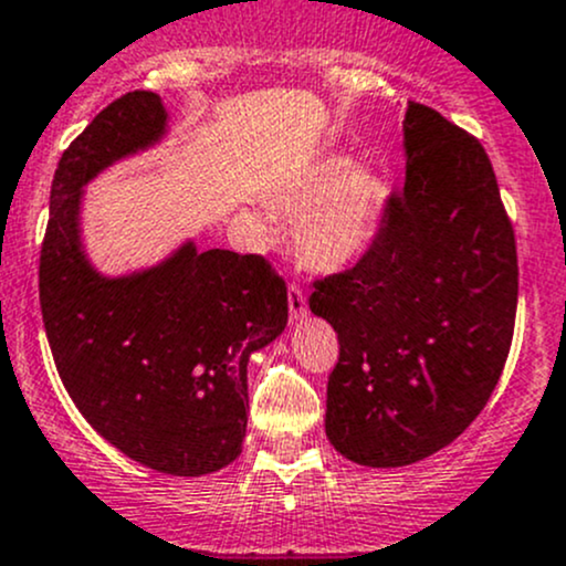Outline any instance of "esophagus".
<instances>
[{"mask_svg": "<svg viewBox=\"0 0 566 566\" xmlns=\"http://www.w3.org/2000/svg\"><path fill=\"white\" fill-rule=\"evenodd\" d=\"M287 306H290V317H293V319L306 317V312H308L306 293H303L298 284H290V287H287Z\"/></svg>", "mask_w": 566, "mask_h": 566, "instance_id": "esophagus-1", "label": "esophagus"}]
</instances>
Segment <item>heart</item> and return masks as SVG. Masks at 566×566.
I'll use <instances>...</instances> for the list:
<instances>
[{"instance_id": "1", "label": "heart", "mask_w": 566, "mask_h": 566, "mask_svg": "<svg viewBox=\"0 0 566 566\" xmlns=\"http://www.w3.org/2000/svg\"><path fill=\"white\" fill-rule=\"evenodd\" d=\"M385 189L371 170L353 168L347 157L319 159L279 198L295 217V254L319 273L353 265L371 243L382 211Z\"/></svg>"}]
</instances>
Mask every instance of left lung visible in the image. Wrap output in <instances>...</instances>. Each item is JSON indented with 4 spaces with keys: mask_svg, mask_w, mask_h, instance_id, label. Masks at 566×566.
Here are the masks:
<instances>
[{
    "mask_svg": "<svg viewBox=\"0 0 566 566\" xmlns=\"http://www.w3.org/2000/svg\"><path fill=\"white\" fill-rule=\"evenodd\" d=\"M407 181L371 247L314 282L308 306L338 333L325 433L363 467H407L483 412L513 344L515 230L483 143L407 103Z\"/></svg>",
    "mask_w": 566,
    "mask_h": 566,
    "instance_id": "8db88e82",
    "label": "left lung"
}]
</instances>
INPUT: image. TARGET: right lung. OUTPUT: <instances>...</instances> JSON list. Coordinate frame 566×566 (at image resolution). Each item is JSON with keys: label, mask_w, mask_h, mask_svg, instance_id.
<instances>
[{"label": "right lung", "mask_w": 566, "mask_h": 566, "mask_svg": "<svg viewBox=\"0 0 566 566\" xmlns=\"http://www.w3.org/2000/svg\"><path fill=\"white\" fill-rule=\"evenodd\" d=\"M154 92L113 99L70 143L51 184L40 308L53 363L88 426L178 478L233 463L247 437V363L287 325V284L263 254L198 252L105 279L81 249V195L116 159L163 138Z\"/></svg>", "instance_id": "add662e5"}]
</instances>
